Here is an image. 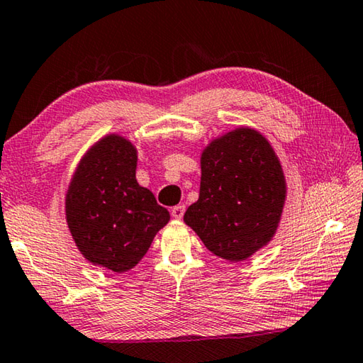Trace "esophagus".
<instances>
[{
	"mask_svg": "<svg viewBox=\"0 0 363 363\" xmlns=\"http://www.w3.org/2000/svg\"><path fill=\"white\" fill-rule=\"evenodd\" d=\"M183 213H185V206H175L172 207V217L180 220L183 217Z\"/></svg>",
	"mask_w": 363,
	"mask_h": 363,
	"instance_id": "esophagus-1",
	"label": "esophagus"
}]
</instances>
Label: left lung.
I'll return each mask as SVG.
<instances>
[{
  "label": "left lung",
  "instance_id": "8db88e82",
  "mask_svg": "<svg viewBox=\"0 0 363 363\" xmlns=\"http://www.w3.org/2000/svg\"><path fill=\"white\" fill-rule=\"evenodd\" d=\"M285 198L287 183L271 143L252 127H238L202 151L199 199L183 220L213 255L238 263L274 238Z\"/></svg>",
  "mask_w": 363,
  "mask_h": 363
}]
</instances>
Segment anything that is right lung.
<instances>
[{
  "label": "right lung",
  "instance_id": "1",
  "mask_svg": "<svg viewBox=\"0 0 363 363\" xmlns=\"http://www.w3.org/2000/svg\"><path fill=\"white\" fill-rule=\"evenodd\" d=\"M137 148L110 133L76 167L65 196L67 223L81 255L95 266L125 272L169 223L167 208L135 178Z\"/></svg>",
  "mask_w": 363,
  "mask_h": 363
}]
</instances>
